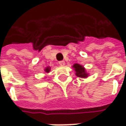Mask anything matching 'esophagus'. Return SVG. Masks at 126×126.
<instances>
[{"mask_svg":"<svg viewBox=\"0 0 126 126\" xmlns=\"http://www.w3.org/2000/svg\"><path fill=\"white\" fill-rule=\"evenodd\" d=\"M59 65L63 66L65 65V61H61L59 62Z\"/></svg>","mask_w":126,"mask_h":126,"instance_id":"obj_1","label":"esophagus"}]
</instances>
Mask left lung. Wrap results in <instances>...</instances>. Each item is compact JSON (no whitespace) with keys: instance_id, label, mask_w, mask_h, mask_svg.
Here are the masks:
<instances>
[{"instance_id":"8db88e82","label":"left lung","mask_w":126,"mask_h":126,"mask_svg":"<svg viewBox=\"0 0 126 126\" xmlns=\"http://www.w3.org/2000/svg\"><path fill=\"white\" fill-rule=\"evenodd\" d=\"M73 68L76 71V75L79 78H87L88 76V74L86 73L85 68L81 65H79L78 63H75L73 65Z\"/></svg>"}]
</instances>
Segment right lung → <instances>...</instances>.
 Instances as JSON below:
<instances>
[{
	"label": "right lung",
	"mask_w": 126,
	"mask_h": 126,
	"mask_svg": "<svg viewBox=\"0 0 126 126\" xmlns=\"http://www.w3.org/2000/svg\"><path fill=\"white\" fill-rule=\"evenodd\" d=\"M44 71H45L46 73H49L50 71V67H47V68L44 69Z\"/></svg>",
	"instance_id": "1"
}]
</instances>
